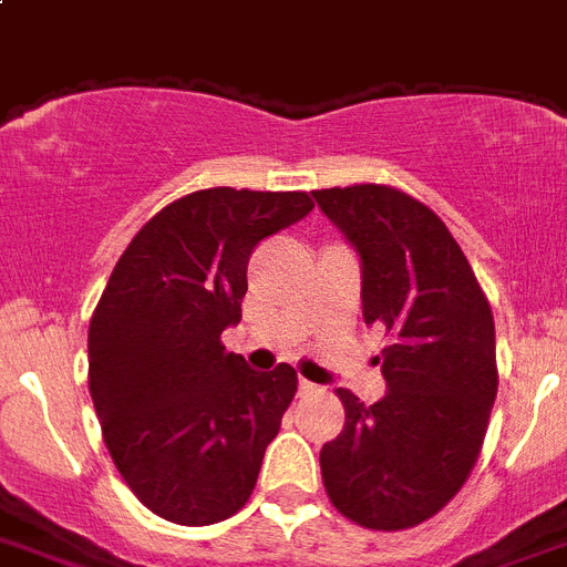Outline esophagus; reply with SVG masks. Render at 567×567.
<instances>
[{
  "mask_svg": "<svg viewBox=\"0 0 567 567\" xmlns=\"http://www.w3.org/2000/svg\"><path fill=\"white\" fill-rule=\"evenodd\" d=\"M319 386H316V384H310V381H299V395H302V398H310V395H319Z\"/></svg>",
  "mask_w": 567,
  "mask_h": 567,
  "instance_id": "1",
  "label": "esophagus"
}]
</instances>
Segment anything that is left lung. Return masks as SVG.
Segmentation results:
<instances>
[{
  "mask_svg": "<svg viewBox=\"0 0 567 567\" xmlns=\"http://www.w3.org/2000/svg\"><path fill=\"white\" fill-rule=\"evenodd\" d=\"M361 257L364 321L384 330L375 361L386 395L367 406L350 390L344 430L321 446L336 512L372 532L435 517L481 457L497 395L494 316L443 220L401 188L355 183L313 192Z\"/></svg>",
  "mask_w": 567,
  "mask_h": 567,
  "instance_id": "obj_1",
  "label": "left lung"
}]
</instances>
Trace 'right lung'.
<instances>
[{"label":"right lung","instance_id":"1","mask_svg":"<svg viewBox=\"0 0 567 567\" xmlns=\"http://www.w3.org/2000/svg\"><path fill=\"white\" fill-rule=\"evenodd\" d=\"M308 192L200 188L132 237L90 319V395L110 457L157 517L212 525L246 506L296 395L290 364L248 370L223 330L248 259L310 214Z\"/></svg>","mask_w":567,"mask_h":567}]
</instances>
